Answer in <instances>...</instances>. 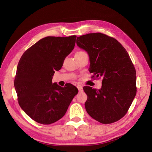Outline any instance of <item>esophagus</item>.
Listing matches in <instances>:
<instances>
[{
  "label": "esophagus",
  "mask_w": 152,
  "mask_h": 152,
  "mask_svg": "<svg viewBox=\"0 0 152 152\" xmlns=\"http://www.w3.org/2000/svg\"><path fill=\"white\" fill-rule=\"evenodd\" d=\"M77 89H78V90H79V92H82V91H83V87H82V86L78 85L77 86Z\"/></svg>",
  "instance_id": "1"
}]
</instances>
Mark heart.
<instances>
[{"instance_id": "obj_1", "label": "heart", "mask_w": 152, "mask_h": 152, "mask_svg": "<svg viewBox=\"0 0 152 152\" xmlns=\"http://www.w3.org/2000/svg\"><path fill=\"white\" fill-rule=\"evenodd\" d=\"M82 53H86L84 51H82V50H80V51H78L76 53V54H82Z\"/></svg>"}]
</instances>
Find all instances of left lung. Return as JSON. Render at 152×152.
Listing matches in <instances>:
<instances>
[{
    "mask_svg": "<svg viewBox=\"0 0 152 152\" xmlns=\"http://www.w3.org/2000/svg\"><path fill=\"white\" fill-rule=\"evenodd\" d=\"M77 44L88 53L92 78L102 79V87H83L85 108L99 122L112 124L127 113L136 94V73L128 53L112 37L91 33L77 39Z\"/></svg>",
    "mask_w": 152,
    "mask_h": 152,
    "instance_id": "1",
    "label": "left lung"
}]
</instances>
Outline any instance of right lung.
Returning <instances> with one entry per match:
<instances>
[{
    "mask_svg": "<svg viewBox=\"0 0 152 152\" xmlns=\"http://www.w3.org/2000/svg\"><path fill=\"white\" fill-rule=\"evenodd\" d=\"M76 35L48 36L25 50L17 66L15 87L20 107L34 121L49 125L61 118L74 96L77 87L53 84L54 71L63 66L75 45Z\"/></svg>",
    "mask_w": 152,
    "mask_h": 152,
    "instance_id": "obj_1",
    "label": "right lung"
}]
</instances>
